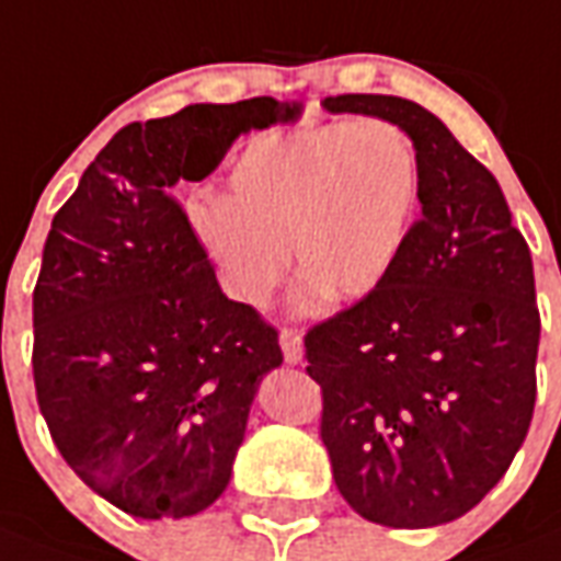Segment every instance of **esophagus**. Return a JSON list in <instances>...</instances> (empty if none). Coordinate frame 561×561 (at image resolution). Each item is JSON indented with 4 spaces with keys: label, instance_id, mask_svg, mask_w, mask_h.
<instances>
[{
    "label": "esophagus",
    "instance_id": "esophagus-1",
    "mask_svg": "<svg viewBox=\"0 0 561 561\" xmlns=\"http://www.w3.org/2000/svg\"><path fill=\"white\" fill-rule=\"evenodd\" d=\"M279 344L288 365H299V362H302V332H299V329H290V327L282 329Z\"/></svg>",
    "mask_w": 561,
    "mask_h": 561
}]
</instances>
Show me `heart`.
Returning a JSON list of instances; mask_svg holds the SVG:
<instances>
[{
  "label": "heart",
  "instance_id": "heart-1",
  "mask_svg": "<svg viewBox=\"0 0 561 561\" xmlns=\"http://www.w3.org/2000/svg\"><path fill=\"white\" fill-rule=\"evenodd\" d=\"M421 158L391 119L271 128L234 156L224 196L191 205V229L226 294L264 309L299 271L297 306L314 311L374 294L400 262L421 205Z\"/></svg>",
  "mask_w": 561,
  "mask_h": 561
}]
</instances>
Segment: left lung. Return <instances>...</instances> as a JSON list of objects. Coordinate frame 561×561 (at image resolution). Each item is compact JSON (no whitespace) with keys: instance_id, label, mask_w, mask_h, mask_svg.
I'll list each match as a JSON object with an SVG mask.
<instances>
[{"instance_id":"1","label":"left lung","mask_w":561,"mask_h":561,"mask_svg":"<svg viewBox=\"0 0 561 561\" xmlns=\"http://www.w3.org/2000/svg\"><path fill=\"white\" fill-rule=\"evenodd\" d=\"M323 105L409 131L423 217L374 294L306 332L320 438L362 518L438 527L477 506L527 438L541 335L529 247L497 179L433 111L382 93Z\"/></svg>"}]
</instances>
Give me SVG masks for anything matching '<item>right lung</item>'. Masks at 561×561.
<instances>
[{"label":"right lung","instance_id":"1","mask_svg":"<svg viewBox=\"0 0 561 561\" xmlns=\"http://www.w3.org/2000/svg\"><path fill=\"white\" fill-rule=\"evenodd\" d=\"M297 105L255 96L128 123L58 208L34 285L32 374L55 447L135 518H187L232 477L279 332L226 297L173 185Z\"/></svg>","mask_w":561,"mask_h":561}]
</instances>
